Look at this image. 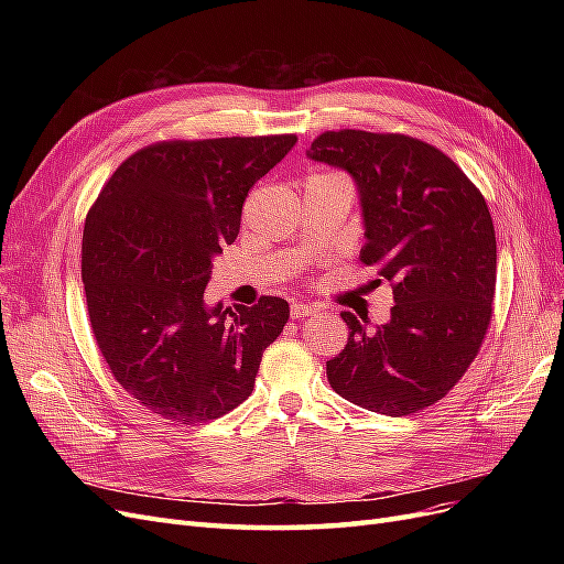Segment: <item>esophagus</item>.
<instances>
[{
    "label": "esophagus",
    "mask_w": 564,
    "mask_h": 564,
    "mask_svg": "<svg viewBox=\"0 0 564 564\" xmlns=\"http://www.w3.org/2000/svg\"><path fill=\"white\" fill-rule=\"evenodd\" d=\"M313 313H315V308H313L311 303H303V301H294L292 303V317L294 319H303V317H308Z\"/></svg>",
    "instance_id": "34e87169"
}]
</instances>
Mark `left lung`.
<instances>
[{"label": "left lung", "mask_w": 564, "mask_h": 564, "mask_svg": "<svg viewBox=\"0 0 564 564\" xmlns=\"http://www.w3.org/2000/svg\"><path fill=\"white\" fill-rule=\"evenodd\" d=\"M305 155L355 181L360 259L377 265L395 301L377 329L340 313L350 334L327 379L369 412L414 414L458 383L487 334L497 286L487 202L445 152L402 133L327 131Z\"/></svg>", "instance_id": "left-lung-1"}]
</instances>
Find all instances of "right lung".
<instances>
[{
    "label": "right lung",
    "instance_id": "obj_1",
    "mask_svg": "<svg viewBox=\"0 0 564 564\" xmlns=\"http://www.w3.org/2000/svg\"><path fill=\"white\" fill-rule=\"evenodd\" d=\"M296 135L164 141L117 166L82 237L96 344L117 383L176 423L228 414L253 390L289 303H204L214 256L240 232L242 204Z\"/></svg>",
    "mask_w": 564,
    "mask_h": 564
}]
</instances>
